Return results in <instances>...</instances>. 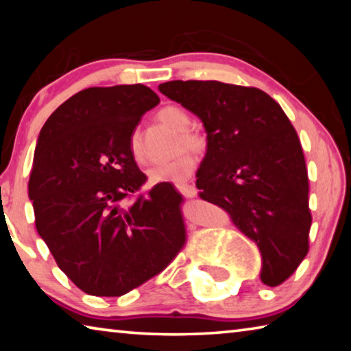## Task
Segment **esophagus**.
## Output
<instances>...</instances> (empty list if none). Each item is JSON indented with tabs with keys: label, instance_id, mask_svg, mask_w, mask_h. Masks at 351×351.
Here are the masks:
<instances>
[{
	"label": "esophagus",
	"instance_id": "34e87169",
	"mask_svg": "<svg viewBox=\"0 0 351 351\" xmlns=\"http://www.w3.org/2000/svg\"><path fill=\"white\" fill-rule=\"evenodd\" d=\"M176 189L180 190L181 195H184V197H187V198L197 197V193H198L197 187L192 186V184H178Z\"/></svg>",
	"mask_w": 351,
	"mask_h": 351
}]
</instances>
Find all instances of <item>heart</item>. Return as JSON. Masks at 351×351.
<instances>
[{
  "label": "heart",
  "instance_id": "1",
  "mask_svg": "<svg viewBox=\"0 0 351 351\" xmlns=\"http://www.w3.org/2000/svg\"><path fill=\"white\" fill-rule=\"evenodd\" d=\"M159 121L167 123L171 128H175L176 132H180V139H178V147H187L192 152H203L206 148V139L199 133L190 130V114L182 110L181 106L170 105L164 106V108L158 112ZM130 150H132L133 158L138 162H142L145 158L144 145H142L141 134L134 132L130 138ZM197 169V159L190 152L184 150L178 153L175 158H171L170 161H165L161 164L153 165L148 170V181L150 184H181L187 180V178L193 173Z\"/></svg>",
  "mask_w": 351,
  "mask_h": 351
}]
</instances>
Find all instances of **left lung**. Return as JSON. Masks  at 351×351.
<instances>
[{"label": "left lung", "instance_id": "8db88e82", "mask_svg": "<svg viewBox=\"0 0 351 351\" xmlns=\"http://www.w3.org/2000/svg\"><path fill=\"white\" fill-rule=\"evenodd\" d=\"M159 91L204 125L199 198L258 246L261 282L283 283L308 254L311 213L304 150L282 106L258 88L217 80L165 82Z\"/></svg>", "mask_w": 351, "mask_h": 351}]
</instances>
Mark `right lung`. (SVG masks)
Instances as JSON below:
<instances>
[{
	"instance_id": "add662e5",
	"label": "right lung",
	"mask_w": 351,
	"mask_h": 351,
	"mask_svg": "<svg viewBox=\"0 0 351 351\" xmlns=\"http://www.w3.org/2000/svg\"><path fill=\"white\" fill-rule=\"evenodd\" d=\"M159 104L145 85L88 88L41 128L29 178L35 228L83 293L117 297L167 268L186 243L181 193L147 176L130 138Z\"/></svg>"
}]
</instances>
